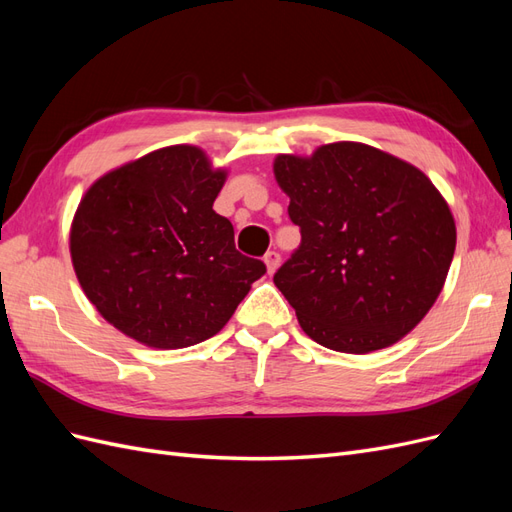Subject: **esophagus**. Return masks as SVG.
Here are the masks:
<instances>
[{
  "instance_id": "34e87169",
  "label": "esophagus",
  "mask_w": 512,
  "mask_h": 512,
  "mask_svg": "<svg viewBox=\"0 0 512 512\" xmlns=\"http://www.w3.org/2000/svg\"><path fill=\"white\" fill-rule=\"evenodd\" d=\"M265 265H267L269 273H275V269L280 267V254H277V252H267L265 254Z\"/></svg>"
}]
</instances>
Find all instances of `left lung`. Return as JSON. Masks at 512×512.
<instances>
[{
  "instance_id": "8db88e82",
  "label": "left lung",
  "mask_w": 512,
  "mask_h": 512,
  "mask_svg": "<svg viewBox=\"0 0 512 512\" xmlns=\"http://www.w3.org/2000/svg\"><path fill=\"white\" fill-rule=\"evenodd\" d=\"M301 243L273 275L301 329L324 348L367 354L410 333L436 303L455 220L421 170L361 143L277 156Z\"/></svg>"
}]
</instances>
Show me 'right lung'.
<instances>
[{"instance_id":"right-lung-1","label":"right lung","mask_w":512,"mask_h":512,"mask_svg":"<svg viewBox=\"0 0 512 512\" xmlns=\"http://www.w3.org/2000/svg\"><path fill=\"white\" fill-rule=\"evenodd\" d=\"M224 179L198 147L175 145L87 190L70 230L72 265L115 329L151 348L200 344L267 273L213 211Z\"/></svg>"}]
</instances>
